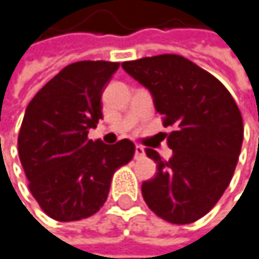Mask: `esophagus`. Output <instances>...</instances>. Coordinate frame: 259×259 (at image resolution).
I'll return each instance as SVG.
<instances>
[{
	"label": "esophagus",
	"instance_id": "obj_1",
	"mask_svg": "<svg viewBox=\"0 0 259 259\" xmlns=\"http://www.w3.org/2000/svg\"><path fill=\"white\" fill-rule=\"evenodd\" d=\"M144 155H146V152H144V147H141V146H137V147H135V159H141Z\"/></svg>",
	"mask_w": 259,
	"mask_h": 259
}]
</instances>
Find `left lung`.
<instances>
[{"instance_id": "obj_1", "label": "left lung", "mask_w": 259, "mask_h": 259, "mask_svg": "<svg viewBox=\"0 0 259 259\" xmlns=\"http://www.w3.org/2000/svg\"><path fill=\"white\" fill-rule=\"evenodd\" d=\"M150 90L164 127H174L169 161L146 149L156 175L141 186L149 209L172 224L204 217L223 196L241 152L243 118L229 90L213 75L181 55H156L122 63Z\"/></svg>"}]
</instances>
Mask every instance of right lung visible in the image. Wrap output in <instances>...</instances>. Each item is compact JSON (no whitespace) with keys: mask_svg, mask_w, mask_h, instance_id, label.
Wrapping results in <instances>:
<instances>
[{"mask_svg":"<svg viewBox=\"0 0 259 259\" xmlns=\"http://www.w3.org/2000/svg\"><path fill=\"white\" fill-rule=\"evenodd\" d=\"M119 63L78 61L55 75L29 103L18 153L39 207L57 221H79L107 199L116 169L134 158L135 144L87 138L103 118L101 95Z\"/></svg>","mask_w":259,"mask_h":259,"instance_id":"add662e5","label":"right lung"}]
</instances>
